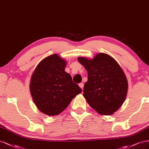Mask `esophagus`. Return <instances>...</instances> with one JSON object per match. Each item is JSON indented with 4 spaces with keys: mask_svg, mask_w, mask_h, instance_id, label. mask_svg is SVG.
I'll return each instance as SVG.
<instances>
[{
    "mask_svg": "<svg viewBox=\"0 0 149 149\" xmlns=\"http://www.w3.org/2000/svg\"><path fill=\"white\" fill-rule=\"evenodd\" d=\"M79 87H80L81 89H83V88H84V83H80V84H79Z\"/></svg>",
    "mask_w": 149,
    "mask_h": 149,
    "instance_id": "esophagus-1",
    "label": "esophagus"
}]
</instances>
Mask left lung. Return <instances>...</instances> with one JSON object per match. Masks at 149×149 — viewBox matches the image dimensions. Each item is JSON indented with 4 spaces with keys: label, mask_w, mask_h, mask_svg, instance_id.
I'll return each mask as SVG.
<instances>
[{
    "label": "left lung",
    "mask_w": 149,
    "mask_h": 149,
    "mask_svg": "<svg viewBox=\"0 0 149 149\" xmlns=\"http://www.w3.org/2000/svg\"><path fill=\"white\" fill-rule=\"evenodd\" d=\"M88 72L84 97L90 106L103 115H111L126 99L128 84L121 67L112 57L99 53L93 59L78 58Z\"/></svg>",
    "instance_id": "1"
}]
</instances>
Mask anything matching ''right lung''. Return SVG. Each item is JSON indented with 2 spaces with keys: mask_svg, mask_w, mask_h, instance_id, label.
<instances>
[{
  "mask_svg": "<svg viewBox=\"0 0 149 149\" xmlns=\"http://www.w3.org/2000/svg\"><path fill=\"white\" fill-rule=\"evenodd\" d=\"M66 61L54 54L42 60L32 74L30 89L38 109L48 116L60 114L77 95L79 86L65 72Z\"/></svg>",
  "mask_w": 149,
  "mask_h": 149,
  "instance_id": "obj_1",
  "label": "right lung"
}]
</instances>
